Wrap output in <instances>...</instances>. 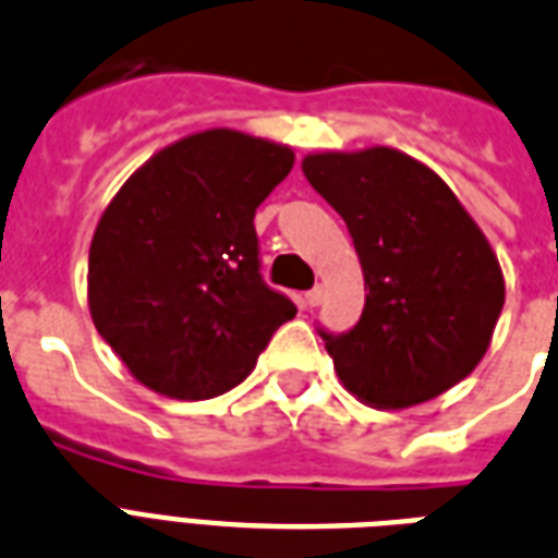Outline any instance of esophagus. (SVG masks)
<instances>
[{
	"label": "esophagus",
	"instance_id": "obj_1",
	"mask_svg": "<svg viewBox=\"0 0 558 558\" xmlns=\"http://www.w3.org/2000/svg\"><path fill=\"white\" fill-rule=\"evenodd\" d=\"M323 296H326V288H323V284H314V288L305 293V302H308L311 308H317L319 302H323Z\"/></svg>",
	"mask_w": 558,
	"mask_h": 558
}]
</instances>
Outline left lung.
<instances>
[{"label": "left lung", "instance_id": "1", "mask_svg": "<svg viewBox=\"0 0 558 558\" xmlns=\"http://www.w3.org/2000/svg\"><path fill=\"white\" fill-rule=\"evenodd\" d=\"M302 174L347 220L364 270L357 326L326 335L335 373L378 410H404L481 364L504 308L489 241L442 177L396 148L323 150Z\"/></svg>", "mask_w": 558, "mask_h": 558}]
</instances>
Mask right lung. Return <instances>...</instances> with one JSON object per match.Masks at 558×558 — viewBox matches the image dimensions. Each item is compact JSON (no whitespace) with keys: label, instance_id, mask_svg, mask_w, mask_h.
Masks as SVG:
<instances>
[{"label":"right lung","instance_id":"1","mask_svg":"<svg viewBox=\"0 0 558 558\" xmlns=\"http://www.w3.org/2000/svg\"><path fill=\"white\" fill-rule=\"evenodd\" d=\"M291 168L288 145L211 128L157 150L104 209L89 314L148 390L180 401L232 390L296 314L258 274L253 227Z\"/></svg>","mask_w":558,"mask_h":558}]
</instances>
